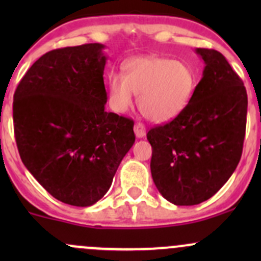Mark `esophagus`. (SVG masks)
Here are the masks:
<instances>
[{
  "label": "esophagus",
  "instance_id": "1",
  "mask_svg": "<svg viewBox=\"0 0 261 261\" xmlns=\"http://www.w3.org/2000/svg\"><path fill=\"white\" fill-rule=\"evenodd\" d=\"M134 131H135L136 138H139V139L144 138V136L146 135V128H145V126H144V123H141V122L135 123V126H134Z\"/></svg>",
  "mask_w": 261,
  "mask_h": 261
}]
</instances>
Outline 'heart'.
Listing matches in <instances>:
<instances>
[{
  "label": "heart",
  "instance_id": "b5f03b06",
  "mask_svg": "<svg viewBox=\"0 0 261 261\" xmlns=\"http://www.w3.org/2000/svg\"><path fill=\"white\" fill-rule=\"evenodd\" d=\"M196 75L187 63L159 57H139L123 64V74L109 77V102L116 112H125L138 94L141 114L163 123L178 117L191 102Z\"/></svg>",
  "mask_w": 261,
  "mask_h": 261
}]
</instances>
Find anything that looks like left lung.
Returning <instances> with one entry per match:
<instances>
[{
	"label": "left lung",
	"instance_id": "8db88e82",
	"mask_svg": "<svg viewBox=\"0 0 261 261\" xmlns=\"http://www.w3.org/2000/svg\"><path fill=\"white\" fill-rule=\"evenodd\" d=\"M196 53L206 65L191 102L178 117L146 135L152 180L175 206L199 204L220 191L240 162L246 130L244 82L220 51Z\"/></svg>",
	"mask_w": 261,
	"mask_h": 261
}]
</instances>
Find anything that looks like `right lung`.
Segmentation results:
<instances>
[{
    "label": "right lung",
    "mask_w": 261,
    "mask_h": 261,
    "mask_svg": "<svg viewBox=\"0 0 261 261\" xmlns=\"http://www.w3.org/2000/svg\"><path fill=\"white\" fill-rule=\"evenodd\" d=\"M98 43L39 58L14 96V130L26 169L58 201L88 207L111 187L135 143L134 121L105 111L107 57Z\"/></svg>",
    "instance_id": "right-lung-1"
}]
</instances>
